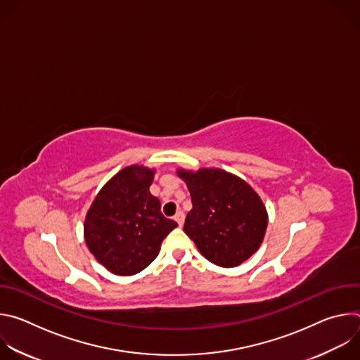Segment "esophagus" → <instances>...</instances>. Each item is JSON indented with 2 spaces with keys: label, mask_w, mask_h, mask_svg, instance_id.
<instances>
[{
  "label": "esophagus",
  "mask_w": 360,
  "mask_h": 360,
  "mask_svg": "<svg viewBox=\"0 0 360 360\" xmlns=\"http://www.w3.org/2000/svg\"><path fill=\"white\" fill-rule=\"evenodd\" d=\"M174 218H175V221L178 222V225H179V226H182V225H184V221H185V214H184L182 211H178V212L175 214V217H174Z\"/></svg>",
  "instance_id": "1"
}]
</instances>
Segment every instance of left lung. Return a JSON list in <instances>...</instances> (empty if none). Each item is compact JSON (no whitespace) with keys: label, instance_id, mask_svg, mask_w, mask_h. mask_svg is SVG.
Wrapping results in <instances>:
<instances>
[{"label":"left lung","instance_id":"left-lung-1","mask_svg":"<svg viewBox=\"0 0 360 360\" xmlns=\"http://www.w3.org/2000/svg\"><path fill=\"white\" fill-rule=\"evenodd\" d=\"M192 210L184 231L210 262L233 268L245 262L262 243L268 214L261 198L245 181L222 169L179 171Z\"/></svg>","mask_w":360,"mask_h":360}]
</instances>
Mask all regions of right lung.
I'll return each mask as SVG.
<instances>
[{"mask_svg": "<svg viewBox=\"0 0 360 360\" xmlns=\"http://www.w3.org/2000/svg\"><path fill=\"white\" fill-rule=\"evenodd\" d=\"M153 171L132 165L101 189L85 218V242L96 261L121 276L135 275L157 258L162 240L178 226L150 195Z\"/></svg>", "mask_w": 360, "mask_h": 360, "instance_id": "add662e5", "label": "right lung"}]
</instances>
